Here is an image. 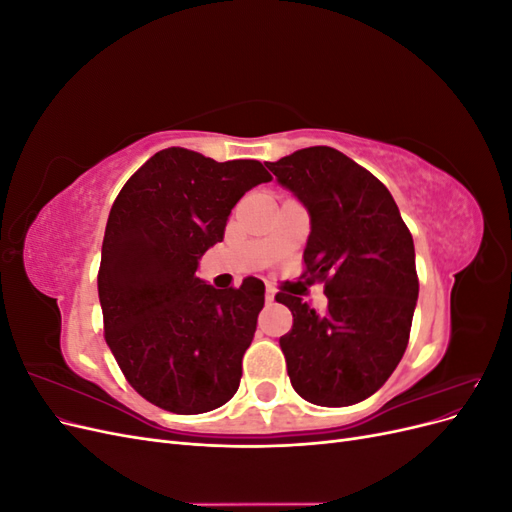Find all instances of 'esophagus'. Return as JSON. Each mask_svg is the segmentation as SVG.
Instances as JSON below:
<instances>
[{"instance_id": "esophagus-1", "label": "esophagus", "mask_w": 512, "mask_h": 512, "mask_svg": "<svg viewBox=\"0 0 512 512\" xmlns=\"http://www.w3.org/2000/svg\"><path fill=\"white\" fill-rule=\"evenodd\" d=\"M265 299H267V303H273V299H275V288L269 286V284H267V290H265Z\"/></svg>"}]
</instances>
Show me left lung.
<instances>
[{"instance_id": "8db88e82", "label": "left lung", "mask_w": 512, "mask_h": 512, "mask_svg": "<svg viewBox=\"0 0 512 512\" xmlns=\"http://www.w3.org/2000/svg\"><path fill=\"white\" fill-rule=\"evenodd\" d=\"M312 218L301 277L322 282L327 312L288 292L280 337L288 376L316 406H352L389 380L406 352L418 299L414 241L384 183L342 151L307 147L267 162Z\"/></svg>"}]
</instances>
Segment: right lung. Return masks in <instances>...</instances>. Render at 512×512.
Here are the masks:
<instances>
[{"instance_id": "1", "label": "right lung", "mask_w": 512, "mask_h": 512, "mask_svg": "<svg viewBox=\"0 0 512 512\" xmlns=\"http://www.w3.org/2000/svg\"><path fill=\"white\" fill-rule=\"evenodd\" d=\"M273 177L258 160L215 162L170 147L123 185L108 215L98 294L104 339L132 389L153 406L200 414L237 393L265 284L215 290L198 258L224 239L230 209Z\"/></svg>"}]
</instances>
